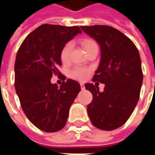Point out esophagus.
Listing matches in <instances>:
<instances>
[{
  "label": "esophagus",
  "mask_w": 155,
  "mask_h": 155,
  "mask_svg": "<svg viewBox=\"0 0 155 155\" xmlns=\"http://www.w3.org/2000/svg\"><path fill=\"white\" fill-rule=\"evenodd\" d=\"M81 90H84V83H81Z\"/></svg>",
  "instance_id": "34e87169"
}]
</instances>
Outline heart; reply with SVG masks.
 <instances>
[{"label":"heart","instance_id":"heart-1","mask_svg":"<svg viewBox=\"0 0 155 155\" xmlns=\"http://www.w3.org/2000/svg\"><path fill=\"white\" fill-rule=\"evenodd\" d=\"M82 45L84 46V50L86 51L89 48H91V46H93L94 45H96L93 41L91 40H84L82 41ZM72 50V44L71 42H69L67 44L64 45L62 51L61 52V60L63 63H65L69 61L70 58V54L71 51ZM90 73V71L88 70L87 68L81 67V66H75L74 67L70 72V74L72 78L79 80V81H84L86 78L88 77Z\"/></svg>","mask_w":155,"mask_h":155}]
</instances>
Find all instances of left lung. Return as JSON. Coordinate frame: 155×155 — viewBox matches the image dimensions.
<instances>
[{
    "mask_svg": "<svg viewBox=\"0 0 155 155\" xmlns=\"http://www.w3.org/2000/svg\"><path fill=\"white\" fill-rule=\"evenodd\" d=\"M101 48V61L93 81L104 84L103 92L97 84H84L93 100L87 106L94 127L114 130L122 126L136 106L143 82L138 49L120 31L107 25L81 26Z\"/></svg>",
    "mask_w": 155,
    "mask_h": 155,
    "instance_id": "obj_1",
    "label": "left lung"
}]
</instances>
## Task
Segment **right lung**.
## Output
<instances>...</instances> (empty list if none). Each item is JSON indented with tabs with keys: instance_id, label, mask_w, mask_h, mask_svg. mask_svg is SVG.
Here are the masks:
<instances>
[{
	"instance_id": "1",
	"label": "right lung",
	"mask_w": 155,
	"mask_h": 155,
	"mask_svg": "<svg viewBox=\"0 0 155 155\" xmlns=\"http://www.w3.org/2000/svg\"><path fill=\"white\" fill-rule=\"evenodd\" d=\"M78 34H81L78 26L41 25L26 36L16 54L15 92L25 116L45 132L64 128L70 108L81 91L80 84L71 79L60 87L51 82L53 74L62 75L58 70L61 52Z\"/></svg>"
}]
</instances>
